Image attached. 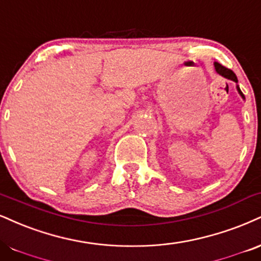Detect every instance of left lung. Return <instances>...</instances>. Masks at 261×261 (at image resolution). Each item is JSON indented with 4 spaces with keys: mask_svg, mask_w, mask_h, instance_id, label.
<instances>
[{
    "mask_svg": "<svg viewBox=\"0 0 261 261\" xmlns=\"http://www.w3.org/2000/svg\"><path fill=\"white\" fill-rule=\"evenodd\" d=\"M214 67H215V70H216V73L218 74H220L221 76H224V77H226V79H228V80H232V81H234V83H238V80H237V76H236V74L233 73V71L231 70V69H227V68H225L224 65H221L220 63H218V62H215L214 63ZM237 91H238V93H240L241 95V97L242 98L244 99V95L243 93H242V91H241V89H240V86H238L237 85Z\"/></svg>",
    "mask_w": 261,
    "mask_h": 261,
    "instance_id": "obj_1",
    "label": "left lung"
}]
</instances>
